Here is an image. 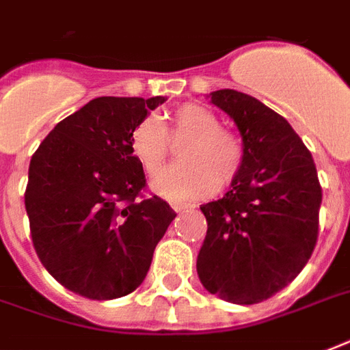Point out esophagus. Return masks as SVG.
Listing matches in <instances>:
<instances>
[{"instance_id": "obj_1", "label": "esophagus", "mask_w": 350, "mask_h": 350, "mask_svg": "<svg viewBox=\"0 0 350 350\" xmlns=\"http://www.w3.org/2000/svg\"><path fill=\"white\" fill-rule=\"evenodd\" d=\"M170 207L174 208L176 213H183V211H189V208H192L191 203H172Z\"/></svg>"}]
</instances>
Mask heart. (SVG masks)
Returning a JSON list of instances; mask_svg holds the SVG:
<instances>
[{
  "label": "heart",
  "instance_id": "heart-1",
  "mask_svg": "<svg viewBox=\"0 0 350 350\" xmlns=\"http://www.w3.org/2000/svg\"><path fill=\"white\" fill-rule=\"evenodd\" d=\"M172 131L189 136L180 148L183 163L159 170L150 181L158 196L185 202L205 198L216 187L227 185L243 167V143L232 132L224 131L218 116L207 107L185 103L170 118ZM131 152L142 163L145 172L154 174L161 167L167 152V139L161 121L145 116L131 132Z\"/></svg>",
  "mask_w": 350,
  "mask_h": 350
}]
</instances>
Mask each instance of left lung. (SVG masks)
<instances>
[{
    "mask_svg": "<svg viewBox=\"0 0 350 350\" xmlns=\"http://www.w3.org/2000/svg\"><path fill=\"white\" fill-rule=\"evenodd\" d=\"M207 98L236 123L245 159L227 194L200 207L207 236L198 276L225 301L260 304L287 287L314 250L318 172L288 121L265 103L232 89Z\"/></svg>",
    "mask_w": 350,
    "mask_h": 350,
    "instance_id": "1",
    "label": "left lung"
}]
</instances>
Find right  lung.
Instances as JSON below:
<instances>
[{
    "label": "right lung",
    "mask_w": 350,
    "mask_h": 350,
    "mask_svg": "<svg viewBox=\"0 0 350 350\" xmlns=\"http://www.w3.org/2000/svg\"><path fill=\"white\" fill-rule=\"evenodd\" d=\"M165 96H101L59 121L30 159L25 208L43 267L63 287L114 299L145 280L176 213L145 187L131 132Z\"/></svg>",
    "instance_id": "add662e5"
}]
</instances>
